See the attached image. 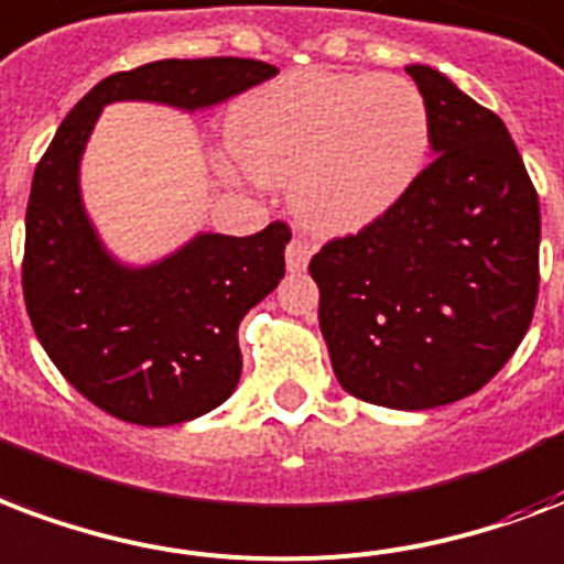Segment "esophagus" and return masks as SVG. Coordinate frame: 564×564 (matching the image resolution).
I'll return each instance as SVG.
<instances>
[{
    "label": "esophagus",
    "mask_w": 564,
    "mask_h": 564,
    "mask_svg": "<svg viewBox=\"0 0 564 564\" xmlns=\"http://www.w3.org/2000/svg\"><path fill=\"white\" fill-rule=\"evenodd\" d=\"M311 257H313V245L307 242V239L295 236V239L286 245V269H290L292 274L304 272L307 263H311Z\"/></svg>",
    "instance_id": "34e87169"
}]
</instances>
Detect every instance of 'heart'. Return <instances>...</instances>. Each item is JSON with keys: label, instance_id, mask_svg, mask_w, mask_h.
I'll return each mask as SVG.
<instances>
[{"label": "heart", "instance_id": "1", "mask_svg": "<svg viewBox=\"0 0 564 564\" xmlns=\"http://www.w3.org/2000/svg\"><path fill=\"white\" fill-rule=\"evenodd\" d=\"M432 144L423 94L402 76L299 70L236 102L227 148L245 174L286 186L313 234L376 225L414 186Z\"/></svg>", "mask_w": 564, "mask_h": 564}]
</instances>
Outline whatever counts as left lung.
<instances>
[{"instance_id":"obj_1","label":"left lung","mask_w":564,"mask_h":564,"mask_svg":"<svg viewBox=\"0 0 564 564\" xmlns=\"http://www.w3.org/2000/svg\"><path fill=\"white\" fill-rule=\"evenodd\" d=\"M432 165L358 236L311 260L319 328L346 393L425 411L470 397L521 346L539 295V195L494 111L408 64Z\"/></svg>"}]
</instances>
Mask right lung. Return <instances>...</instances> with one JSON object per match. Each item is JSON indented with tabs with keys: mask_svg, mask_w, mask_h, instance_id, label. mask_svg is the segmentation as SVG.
<instances>
[{
	"mask_svg": "<svg viewBox=\"0 0 564 564\" xmlns=\"http://www.w3.org/2000/svg\"><path fill=\"white\" fill-rule=\"evenodd\" d=\"M278 76L253 58H165L97 82L34 167L25 209L23 295L58 372L106 414L177 425L230 399L242 376L239 322L283 278L290 227L195 234L148 265L118 260L85 209L79 167L111 102L213 109Z\"/></svg>",
	"mask_w": 564,
	"mask_h": 564,
	"instance_id": "1",
	"label": "right lung"
}]
</instances>
